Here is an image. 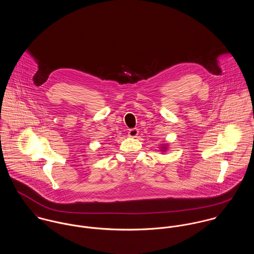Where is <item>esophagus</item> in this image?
<instances>
[{
  "instance_id": "1",
  "label": "esophagus",
  "mask_w": 254,
  "mask_h": 254,
  "mask_svg": "<svg viewBox=\"0 0 254 254\" xmlns=\"http://www.w3.org/2000/svg\"><path fill=\"white\" fill-rule=\"evenodd\" d=\"M138 132H139V131H138L137 128H131V129H129V131H128V136L131 137V138H135V137H137Z\"/></svg>"
}]
</instances>
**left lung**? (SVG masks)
<instances>
[{"label": "left lung", "instance_id": "1", "mask_svg": "<svg viewBox=\"0 0 254 254\" xmlns=\"http://www.w3.org/2000/svg\"><path fill=\"white\" fill-rule=\"evenodd\" d=\"M167 148H168V146H167V145H163L161 149H162V151H163V152H165V151L167 150Z\"/></svg>", "mask_w": 254, "mask_h": 254}]
</instances>
